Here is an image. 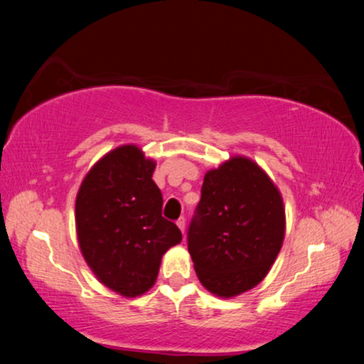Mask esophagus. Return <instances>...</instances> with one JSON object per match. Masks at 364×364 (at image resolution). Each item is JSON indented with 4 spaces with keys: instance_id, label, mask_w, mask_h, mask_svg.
I'll list each match as a JSON object with an SVG mask.
<instances>
[{
    "instance_id": "esophagus-1",
    "label": "esophagus",
    "mask_w": 364,
    "mask_h": 364,
    "mask_svg": "<svg viewBox=\"0 0 364 364\" xmlns=\"http://www.w3.org/2000/svg\"><path fill=\"white\" fill-rule=\"evenodd\" d=\"M177 227H178V228H181V230H182V233H183V232H186V218H183V217H181V218H178V220H177Z\"/></svg>"
}]
</instances>
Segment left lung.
<instances>
[{
    "label": "left lung",
    "mask_w": 364,
    "mask_h": 364,
    "mask_svg": "<svg viewBox=\"0 0 364 364\" xmlns=\"http://www.w3.org/2000/svg\"><path fill=\"white\" fill-rule=\"evenodd\" d=\"M283 237L282 196L255 162L233 157L205 173L187 247L208 291L230 298L258 285L275 262Z\"/></svg>",
    "instance_id": "8db88e82"
}]
</instances>
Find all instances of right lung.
I'll return each instance as SVG.
<instances>
[{
  "label": "right lung",
  "instance_id": "obj_1",
  "mask_svg": "<svg viewBox=\"0 0 364 364\" xmlns=\"http://www.w3.org/2000/svg\"><path fill=\"white\" fill-rule=\"evenodd\" d=\"M154 168L139 147H117L89 171L76 197L84 260L99 282L124 296L146 293L164 253L182 240L176 223L162 217Z\"/></svg>",
  "mask_w": 364,
  "mask_h": 364
}]
</instances>
